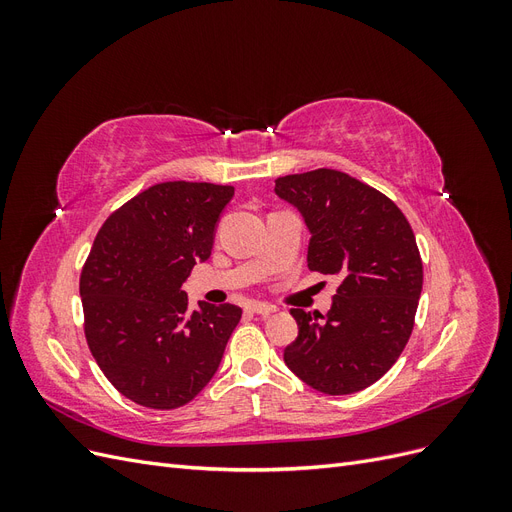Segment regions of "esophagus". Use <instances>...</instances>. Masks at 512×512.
Here are the masks:
<instances>
[{"instance_id":"1","label":"esophagus","mask_w":512,"mask_h":512,"mask_svg":"<svg viewBox=\"0 0 512 512\" xmlns=\"http://www.w3.org/2000/svg\"><path fill=\"white\" fill-rule=\"evenodd\" d=\"M247 312L254 314V316H260V318H269V316H273V314L277 312V307L256 303V305H250V307H247Z\"/></svg>"}]
</instances>
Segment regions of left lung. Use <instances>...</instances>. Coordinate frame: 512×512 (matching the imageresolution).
<instances>
[{
  "label": "left lung",
  "mask_w": 512,
  "mask_h": 512,
  "mask_svg": "<svg viewBox=\"0 0 512 512\" xmlns=\"http://www.w3.org/2000/svg\"><path fill=\"white\" fill-rule=\"evenodd\" d=\"M312 232L307 267L339 275L327 314L294 307L299 335L284 350L294 376L324 395L363 391L389 371L412 335L423 260L410 222L389 196L342 170L275 179Z\"/></svg>",
  "instance_id": "left-lung-1"
}]
</instances>
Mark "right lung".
<instances>
[{
	"label": "right lung",
	"mask_w": 512,
	"mask_h": 512,
	"mask_svg": "<svg viewBox=\"0 0 512 512\" xmlns=\"http://www.w3.org/2000/svg\"><path fill=\"white\" fill-rule=\"evenodd\" d=\"M235 188L166 181L108 215L81 271L85 339L102 374L134 404L173 410L220 367L241 320L237 305L198 303L181 284L211 256Z\"/></svg>",
	"instance_id": "1"
}]
</instances>
